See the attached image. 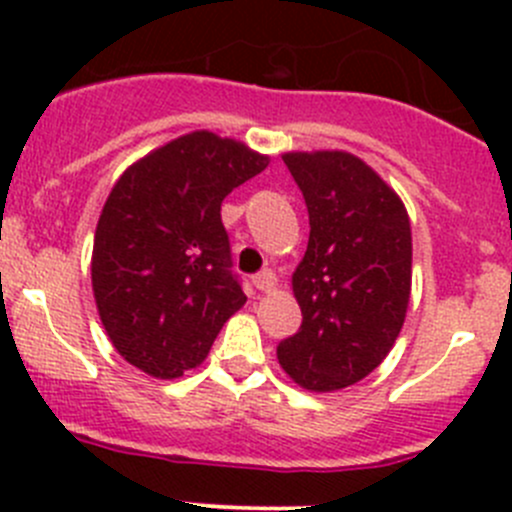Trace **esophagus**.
Listing matches in <instances>:
<instances>
[{"label": "esophagus", "instance_id": "34e87169", "mask_svg": "<svg viewBox=\"0 0 512 512\" xmlns=\"http://www.w3.org/2000/svg\"><path fill=\"white\" fill-rule=\"evenodd\" d=\"M252 285H255L257 289H260V292H270V289L277 285L275 272H272V270H262V272H257V275L252 277Z\"/></svg>", "mask_w": 512, "mask_h": 512}]
</instances>
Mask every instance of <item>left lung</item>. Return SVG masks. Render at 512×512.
<instances>
[{"label":"left lung","instance_id":"left-lung-1","mask_svg":"<svg viewBox=\"0 0 512 512\" xmlns=\"http://www.w3.org/2000/svg\"><path fill=\"white\" fill-rule=\"evenodd\" d=\"M309 213V242L292 275L302 327L277 359L307 391H337L394 347L411 294V225L399 195L344 151L285 153Z\"/></svg>","mask_w":512,"mask_h":512}]
</instances>
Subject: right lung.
<instances>
[{
  "mask_svg": "<svg viewBox=\"0 0 512 512\" xmlns=\"http://www.w3.org/2000/svg\"><path fill=\"white\" fill-rule=\"evenodd\" d=\"M270 158L193 131L136 160L96 225L91 282L116 352L156 379H178L247 302L230 270L220 205Z\"/></svg>",
  "mask_w": 512,
  "mask_h": 512,
  "instance_id": "obj_1",
  "label": "right lung"
}]
</instances>
